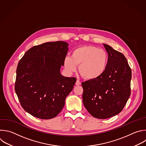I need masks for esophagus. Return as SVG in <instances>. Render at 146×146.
<instances>
[{
	"label": "esophagus",
	"mask_w": 146,
	"mask_h": 146,
	"mask_svg": "<svg viewBox=\"0 0 146 146\" xmlns=\"http://www.w3.org/2000/svg\"><path fill=\"white\" fill-rule=\"evenodd\" d=\"M81 82L79 80H78L76 82V85H81Z\"/></svg>",
	"instance_id": "34e87169"
}]
</instances>
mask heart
<instances>
[{
  "label": "heart",
  "mask_w": 146,
  "mask_h": 146,
  "mask_svg": "<svg viewBox=\"0 0 146 146\" xmlns=\"http://www.w3.org/2000/svg\"><path fill=\"white\" fill-rule=\"evenodd\" d=\"M108 61V56L104 50L93 46H84L75 48L72 56L65 57L64 66L69 73H72L80 65L78 71L81 76L85 79L94 80L104 73Z\"/></svg>",
  "instance_id": "1"
}]
</instances>
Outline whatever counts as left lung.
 <instances>
[{
	"mask_svg": "<svg viewBox=\"0 0 146 146\" xmlns=\"http://www.w3.org/2000/svg\"><path fill=\"white\" fill-rule=\"evenodd\" d=\"M108 54L104 73L82 82L84 107L94 117L105 119L119 113L131 94V69L125 56L106 44Z\"/></svg>",
	"mask_w": 146,
	"mask_h": 146,
	"instance_id": "1",
	"label": "left lung"
}]
</instances>
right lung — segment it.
Masks as SVG:
<instances>
[{"label":"right lung","mask_w":146,"mask_h":146,"mask_svg":"<svg viewBox=\"0 0 146 146\" xmlns=\"http://www.w3.org/2000/svg\"><path fill=\"white\" fill-rule=\"evenodd\" d=\"M68 45L56 41L34 46L18 62L15 90L22 108L34 117H55L73 90L76 78L64 77L60 73Z\"/></svg>","instance_id":"right-lung-1"}]
</instances>
